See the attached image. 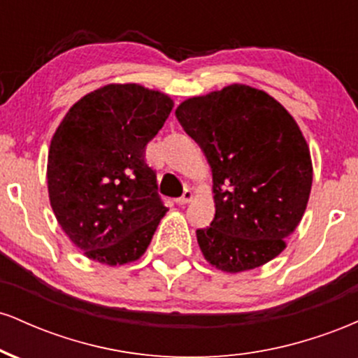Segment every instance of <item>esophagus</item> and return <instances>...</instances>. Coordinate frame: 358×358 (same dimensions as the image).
Returning <instances> with one entry per match:
<instances>
[{"instance_id":"34e87169","label":"esophagus","mask_w":358,"mask_h":358,"mask_svg":"<svg viewBox=\"0 0 358 358\" xmlns=\"http://www.w3.org/2000/svg\"><path fill=\"white\" fill-rule=\"evenodd\" d=\"M192 199H193V193H192V190H188V188H187V190L182 193V196H178V199H176V203L185 205V203L190 202Z\"/></svg>"}]
</instances>
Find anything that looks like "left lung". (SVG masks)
Returning <instances> with one entry per match:
<instances>
[{
	"label": "left lung",
	"instance_id": "left-lung-1",
	"mask_svg": "<svg viewBox=\"0 0 358 358\" xmlns=\"http://www.w3.org/2000/svg\"><path fill=\"white\" fill-rule=\"evenodd\" d=\"M175 116L212 170L215 217L196 229L225 273L259 268L286 248L310 199V150L291 114L262 90L234 84L182 102Z\"/></svg>",
	"mask_w": 358,
	"mask_h": 358
}]
</instances>
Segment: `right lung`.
<instances>
[{"label": "right lung", "instance_id": "add662e5", "mask_svg": "<svg viewBox=\"0 0 358 358\" xmlns=\"http://www.w3.org/2000/svg\"><path fill=\"white\" fill-rule=\"evenodd\" d=\"M173 101L110 84L72 106L48 151V195L60 227L89 259L116 266L145 254L168 208L145 150Z\"/></svg>", "mask_w": 358, "mask_h": 358}]
</instances>
